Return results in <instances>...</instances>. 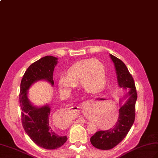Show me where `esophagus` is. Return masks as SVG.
Masks as SVG:
<instances>
[{
  "label": "esophagus",
  "instance_id": "esophagus-1",
  "mask_svg": "<svg viewBox=\"0 0 158 158\" xmlns=\"http://www.w3.org/2000/svg\"><path fill=\"white\" fill-rule=\"evenodd\" d=\"M79 121H80V122H81V123H89L88 121L86 120V119H85L84 118H79Z\"/></svg>",
  "mask_w": 158,
  "mask_h": 158
}]
</instances>
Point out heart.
Returning <instances> with one entry per match:
<instances>
[{
  "label": "heart",
  "mask_w": 158,
  "mask_h": 158,
  "mask_svg": "<svg viewBox=\"0 0 158 158\" xmlns=\"http://www.w3.org/2000/svg\"><path fill=\"white\" fill-rule=\"evenodd\" d=\"M89 93H95L102 90L106 83V69L103 64L98 60L84 59L72 64L67 71L66 76H61L57 81L60 93L66 94L78 84ZM114 111L107 109L103 113V121H111L114 119ZM118 115H116L113 124Z\"/></svg>",
  "instance_id": "obj_1"
}]
</instances>
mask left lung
Wrapping results in <instances>:
<instances>
[{"label":"left lung","mask_w":158,"mask_h":158,"mask_svg":"<svg viewBox=\"0 0 158 158\" xmlns=\"http://www.w3.org/2000/svg\"><path fill=\"white\" fill-rule=\"evenodd\" d=\"M110 56L114 63L118 85L127 91L123 97V99L127 100L123 105L121 104L118 119L114 126L107 130L97 131L91 137V144L103 150L114 148L127 135L135 120L137 98L134 80L126 65L116 56L111 54Z\"/></svg>","instance_id":"8db88e82"}]
</instances>
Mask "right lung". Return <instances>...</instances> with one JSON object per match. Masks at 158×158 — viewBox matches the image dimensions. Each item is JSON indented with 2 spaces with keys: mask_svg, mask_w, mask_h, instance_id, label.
Listing matches in <instances>:
<instances>
[{
  "mask_svg": "<svg viewBox=\"0 0 158 158\" xmlns=\"http://www.w3.org/2000/svg\"><path fill=\"white\" fill-rule=\"evenodd\" d=\"M57 59L52 56H45L31 64L21 80L19 94L23 127L35 143L46 149L60 148L66 142L67 137L59 135L52 130L49 121V106L38 107L31 104L28 98V90L40 80H45L53 85L52 76Z\"/></svg>",
  "mask_w": 158,
  "mask_h": 158,
  "instance_id": "obj_1",
  "label": "right lung"
}]
</instances>
